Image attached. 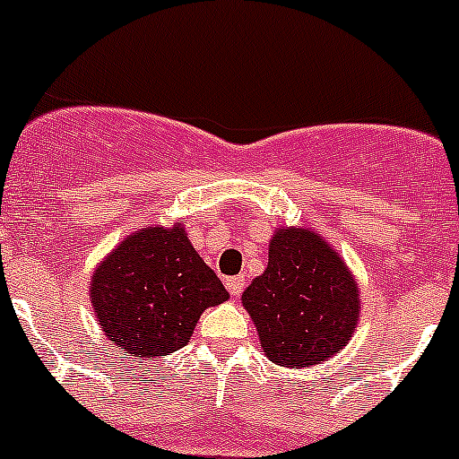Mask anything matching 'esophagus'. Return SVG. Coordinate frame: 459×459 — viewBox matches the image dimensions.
<instances>
[{
	"instance_id": "1",
	"label": "esophagus",
	"mask_w": 459,
	"mask_h": 459,
	"mask_svg": "<svg viewBox=\"0 0 459 459\" xmlns=\"http://www.w3.org/2000/svg\"><path fill=\"white\" fill-rule=\"evenodd\" d=\"M244 286H247L244 277H229V280H226V289H229V293L233 295V298H239V295H242Z\"/></svg>"
}]
</instances>
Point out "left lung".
<instances>
[{
	"label": "left lung",
	"mask_w": 459,
	"mask_h": 459,
	"mask_svg": "<svg viewBox=\"0 0 459 459\" xmlns=\"http://www.w3.org/2000/svg\"><path fill=\"white\" fill-rule=\"evenodd\" d=\"M262 351L289 368L326 362L353 337L359 290L346 262L311 229L275 230L266 271L242 293Z\"/></svg>",
	"instance_id": "obj_1"
}]
</instances>
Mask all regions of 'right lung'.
I'll return each mask as SVG.
<instances>
[{"label": "right lung", "instance_id": "obj_1", "mask_svg": "<svg viewBox=\"0 0 459 459\" xmlns=\"http://www.w3.org/2000/svg\"><path fill=\"white\" fill-rule=\"evenodd\" d=\"M224 284L197 255L184 226H148L128 235L91 277L101 331L135 359L188 344L208 307L226 302Z\"/></svg>", "mask_w": 459, "mask_h": 459}]
</instances>
